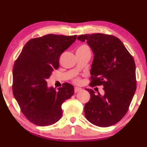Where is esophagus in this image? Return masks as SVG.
<instances>
[{
	"label": "esophagus",
	"instance_id": "obj_1",
	"mask_svg": "<svg viewBox=\"0 0 147 147\" xmlns=\"http://www.w3.org/2000/svg\"><path fill=\"white\" fill-rule=\"evenodd\" d=\"M82 90V89L81 88L76 87V88H75V93H77V92H79V91H81Z\"/></svg>",
	"mask_w": 147,
	"mask_h": 147
}]
</instances>
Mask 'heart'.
<instances>
[{
  "mask_svg": "<svg viewBox=\"0 0 147 147\" xmlns=\"http://www.w3.org/2000/svg\"><path fill=\"white\" fill-rule=\"evenodd\" d=\"M75 83L77 84H79L81 83V80L79 79H75Z\"/></svg>",
  "mask_w": 147,
  "mask_h": 147,
  "instance_id": "obj_1",
  "label": "heart"
}]
</instances>
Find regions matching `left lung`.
<instances>
[{"label": "left lung", "mask_w": 147, "mask_h": 147, "mask_svg": "<svg viewBox=\"0 0 147 147\" xmlns=\"http://www.w3.org/2000/svg\"><path fill=\"white\" fill-rule=\"evenodd\" d=\"M87 42L94 55L90 69L91 86H103L104 95L86 88L90 99L84 106L86 119L94 125L108 127L125 115L136 90V64L117 37L96 33L77 37Z\"/></svg>", "instance_id": "left-lung-1"}]
</instances>
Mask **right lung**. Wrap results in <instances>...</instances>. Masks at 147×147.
Listing matches in <instances>:
<instances>
[{"label": "right lung", "mask_w": 147, "mask_h": 147, "mask_svg": "<svg viewBox=\"0 0 147 147\" xmlns=\"http://www.w3.org/2000/svg\"><path fill=\"white\" fill-rule=\"evenodd\" d=\"M77 35L47 34L27 42L13 68V94L25 117L41 126L55 124L62 116L61 105L74 95L72 84L65 83L56 90L47 79L59 67L61 55Z\"/></svg>", "instance_id": "1"}]
</instances>
